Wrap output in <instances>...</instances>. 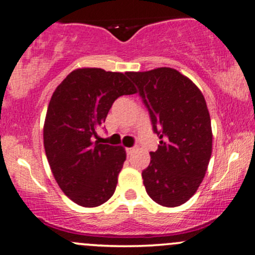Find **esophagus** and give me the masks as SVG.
Returning a JSON list of instances; mask_svg holds the SVG:
<instances>
[{
    "label": "esophagus",
    "mask_w": 255,
    "mask_h": 255,
    "mask_svg": "<svg viewBox=\"0 0 255 255\" xmlns=\"http://www.w3.org/2000/svg\"><path fill=\"white\" fill-rule=\"evenodd\" d=\"M134 147H127V149H126V151H127V155H132V153L134 152Z\"/></svg>",
    "instance_id": "1"
}]
</instances>
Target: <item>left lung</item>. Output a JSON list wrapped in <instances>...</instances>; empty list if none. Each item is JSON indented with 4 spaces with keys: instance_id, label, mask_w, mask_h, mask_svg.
I'll list each match as a JSON object with an SVG mask.
<instances>
[{
    "instance_id": "8db88e82",
    "label": "left lung",
    "mask_w": 255,
    "mask_h": 255,
    "mask_svg": "<svg viewBox=\"0 0 255 255\" xmlns=\"http://www.w3.org/2000/svg\"><path fill=\"white\" fill-rule=\"evenodd\" d=\"M150 113L158 149L150 152L141 177L158 205L178 207L189 201L205 178L212 155L211 116L198 87L172 68L127 72Z\"/></svg>"
}]
</instances>
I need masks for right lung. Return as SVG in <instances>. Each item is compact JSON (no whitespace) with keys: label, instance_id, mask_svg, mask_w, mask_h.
Returning a JSON list of instances; mask_svg holds the SVG:
<instances>
[{"label":"right lung","instance_id":"right-lung-1","mask_svg":"<svg viewBox=\"0 0 255 255\" xmlns=\"http://www.w3.org/2000/svg\"><path fill=\"white\" fill-rule=\"evenodd\" d=\"M134 93L127 72L82 68L70 72L50 98L44 151L55 181L78 206L98 207L114 195L126 150L93 138L115 100Z\"/></svg>","mask_w":255,"mask_h":255}]
</instances>
